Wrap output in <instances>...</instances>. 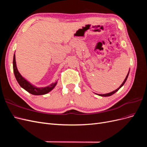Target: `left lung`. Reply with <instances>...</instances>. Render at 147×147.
<instances>
[{
  "instance_id": "left-lung-1",
  "label": "left lung",
  "mask_w": 147,
  "mask_h": 147,
  "mask_svg": "<svg viewBox=\"0 0 147 147\" xmlns=\"http://www.w3.org/2000/svg\"><path fill=\"white\" fill-rule=\"evenodd\" d=\"M129 72H128V73H127V76L126 77V78H125V79H124V82H123V83L121 84V85H120V86L118 88H117L116 90H115V91H112V92H109V93H107V94H97V95L98 96H102V97H108V96H112V95H113V94H115V92H117L120 88H121L123 85H124V84L125 83V82H126V80H127V77H128V75H129Z\"/></svg>"
}]
</instances>
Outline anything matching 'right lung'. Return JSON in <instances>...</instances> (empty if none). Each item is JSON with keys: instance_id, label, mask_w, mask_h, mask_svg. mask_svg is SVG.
<instances>
[{"instance_id": "obj_1", "label": "right lung", "mask_w": 147, "mask_h": 147, "mask_svg": "<svg viewBox=\"0 0 147 147\" xmlns=\"http://www.w3.org/2000/svg\"><path fill=\"white\" fill-rule=\"evenodd\" d=\"M13 72L15 78L18 83H19L20 86L23 88L26 91H27L28 92L30 93L33 95H43L46 94L49 92H50L51 90L55 88L56 85L57 84V82L51 83L50 85H49L46 87H37L34 86V84L30 83L27 80L24 78L19 72L18 70L17 69L16 63V59H15V55L14 54L13 56Z\"/></svg>"}]
</instances>
